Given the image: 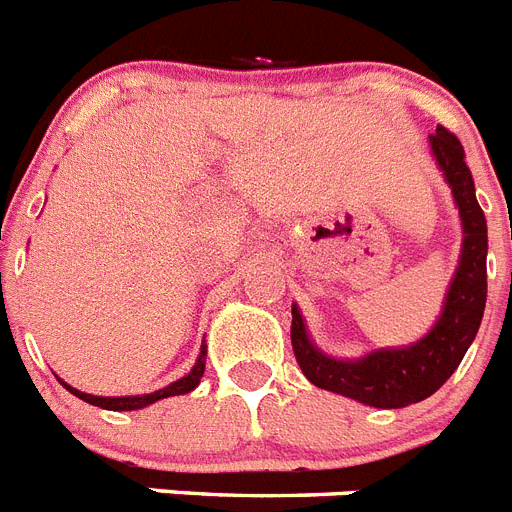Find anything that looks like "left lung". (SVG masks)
Masks as SVG:
<instances>
[{"label":"left lung","instance_id":"1","mask_svg":"<svg viewBox=\"0 0 512 512\" xmlns=\"http://www.w3.org/2000/svg\"><path fill=\"white\" fill-rule=\"evenodd\" d=\"M436 166L452 190L463 224L460 259L449 282L439 320L410 346L372 349L357 359L330 357L312 341L304 314L293 304L290 341L296 362L317 388L349 396L354 402L380 410H399L407 404L423 402L436 394L476 338L486 306V216L476 200V185L465 163V150L455 134L444 126L428 137Z\"/></svg>","mask_w":512,"mask_h":512}]
</instances>
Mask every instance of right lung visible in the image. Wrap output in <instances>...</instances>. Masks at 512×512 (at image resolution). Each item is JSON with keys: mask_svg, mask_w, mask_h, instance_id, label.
Instances as JSON below:
<instances>
[{"mask_svg": "<svg viewBox=\"0 0 512 512\" xmlns=\"http://www.w3.org/2000/svg\"><path fill=\"white\" fill-rule=\"evenodd\" d=\"M203 370H206V343L200 346V354L195 359V365L192 370L187 372L185 378L174 380L166 388H158L153 394H140V396H94V394H84L79 388L68 386L65 380H60L73 396H79L87 404H94V407H102V410H113V412H129V410H142L147 404L161 402V399H169V396H179V394H190L192 388H198L200 378H203Z\"/></svg>", "mask_w": 512, "mask_h": 512, "instance_id": "right-lung-1", "label": "right lung"}]
</instances>
